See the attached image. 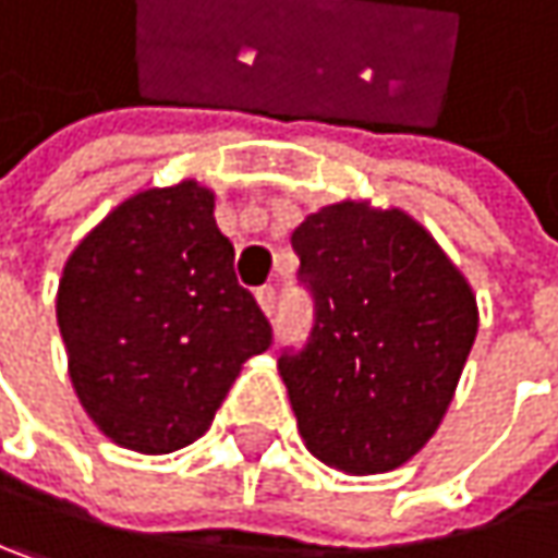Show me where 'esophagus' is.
I'll list each match as a JSON object with an SVG mask.
<instances>
[{
  "mask_svg": "<svg viewBox=\"0 0 558 558\" xmlns=\"http://www.w3.org/2000/svg\"><path fill=\"white\" fill-rule=\"evenodd\" d=\"M258 306L265 310V316H275V306H278V290L275 287H258Z\"/></svg>",
  "mask_w": 558,
  "mask_h": 558,
  "instance_id": "esophagus-1",
  "label": "esophagus"
}]
</instances>
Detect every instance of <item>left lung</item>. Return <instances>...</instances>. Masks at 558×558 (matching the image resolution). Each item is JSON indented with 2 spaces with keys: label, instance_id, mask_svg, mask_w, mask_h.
<instances>
[{
  "label": "left lung",
  "instance_id": "obj_1",
  "mask_svg": "<svg viewBox=\"0 0 558 558\" xmlns=\"http://www.w3.org/2000/svg\"><path fill=\"white\" fill-rule=\"evenodd\" d=\"M290 242L313 296L306 344L278 357L300 434L341 473L396 470L453 399L480 329L476 296L402 210L331 204Z\"/></svg>",
  "mask_w": 558,
  "mask_h": 558
}]
</instances>
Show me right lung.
Segmentation results:
<instances>
[{"instance_id":"add662e5","label":"right lung","mask_w":558,"mask_h":558,"mask_svg":"<svg viewBox=\"0 0 558 558\" xmlns=\"http://www.w3.org/2000/svg\"><path fill=\"white\" fill-rule=\"evenodd\" d=\"M232 242L197 181L140 191L70 255L57 323L88 418L136 453L210 428L271 323L235 280Z\"/></svg>"}]
</instances>
